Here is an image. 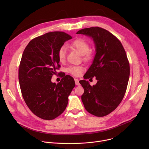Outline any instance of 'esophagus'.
Here are the masks:
<instances>
[{"label": "esophagus", "instance_id": "1", "mask_svg": "<svg viewBox=\"0 0 149 149\" xmlns=\"http://www.w3.org/2000/svg\"><path fill=\"white\" fill-rule=\"evenodd\" d=\"M74 80H75V82L76 86H79L80 84H79V80H78V79H77V78H75Z\"/></svg>", "mask_w": 149, "mask_h": 149}]
</instances>
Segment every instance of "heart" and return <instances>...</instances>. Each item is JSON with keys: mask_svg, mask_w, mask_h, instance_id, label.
Segmentation results:
<instances>
[{"mask_svg": "<svg viewBox=\"0 0 149 149\" xmlns=\"http://www.w3.org/2000/svg\"><path fill=\"white\" fill-rule=\"evenodd\" d=\"M70 47L76 49L81 55H83L84 61L89 62L93 59V54L90 51V45L86 40L83 39H76L70 44ZM67 54V48L65 46H62L58 52V57L60 62H63L65 60ZM82 71V68L80 66H71L68 68V72L74 76L79 75Z\"/></svg>", "mask_w": 149, "mask_h": 149, "instance_id": "heart-1", "label": "heart"}]
</instances>
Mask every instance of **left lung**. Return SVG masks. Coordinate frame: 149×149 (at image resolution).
I'll return each mask as SVG.
<instances>
[{
	"instance_id": "8db88e82",
	"label": "left lung",
	"mask_w": 149,
	"mask_h": 149,
	"mask_svg": "<svg viewBox=\"0 0 149 149\" xmlns=\"http://www.w3.org/2000/svg\"><path fill=\"white\" fill-rule=\"evenodd\" d=\"M77 34L91 37L96 54L84 80L79 81L84 93L81 100L90 114L103 117L113 111L121 102L130 76V64L121 42L103 28L91 27L79 30ZM96 77L93 86L85 79Z\"/></svg>"
}]
</instances>
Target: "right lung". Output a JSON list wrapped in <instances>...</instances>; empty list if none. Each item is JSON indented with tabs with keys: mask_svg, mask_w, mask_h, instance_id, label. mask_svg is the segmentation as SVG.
I'll return each instance as SVG.
<instances>
[{
	"mask_svg": "<svg viewBox=\"0 0 149 149\" xmlns=\"http://www.w3.org/2000/svg\"><path fill=\"white\" fill-rule=\"evenodd\" d=\"M72 37L52 32L31 40L25 48L19 68L23 98L31 111L44 120H53L65 110L68 96L75 86L74 78L62 74L61 81L52 82L60 67L59 49Z\"/></svg>",
	"mask_w": 149,
	"mask_h": 149,
	"instance_id": "1",
	"label": "right lung"
}]
</instances>
